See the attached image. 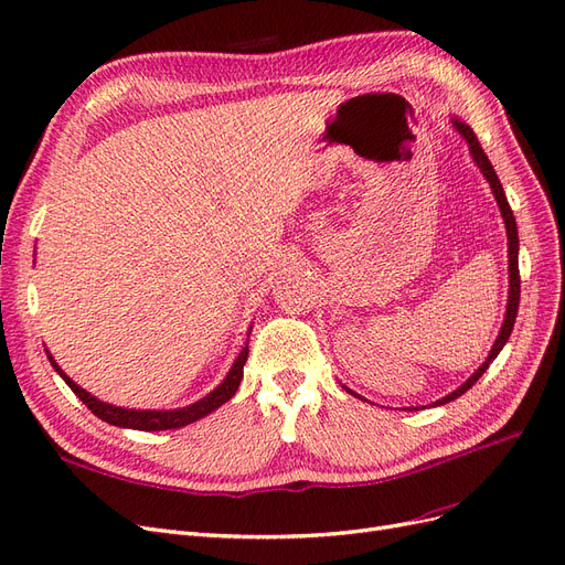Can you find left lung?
<instances>
[{
	"instance_id": "obj_1",
	"label": "left lung",
	"mask_w": 565,
	"mask_h": 565,
	"mask_svg": "<svg viewBox=\"0 0 565 565\" xmlns=\"http://www.w3.org/2000/svg\"><path fill=\"white\" fill-rule=\"evenodd\" d=\"M450 121H452V127L459 131V136H461L466 142H469V152H471V157H473L476 166L480 168V173H482V175H484V180L489 182V186H492V193H494V199H497V205H499V210H501L503 224H505V233H508V275H510V281H508V284H510V288H508L505 318H503L501 330H499V337H497V341H494L492 351H489L487 360L478 366V370H476L469 379H466V383H461L455 392H450V395H446L444 399L434 402V406L448 404V402H452V399L461 397L466 390L476 385V381H478V379L489 370V364H492V362L497 360V355H499V353H501V349L505 347V341H508V337H510V332H512V328H514V318H518V309H520V263H518V254H520V237H518V222H514L512 210H510L508 199H505V193H503V186H501V182H499V178H497V170H494L492 161L487 159V154H484V150L480 147V142H478V138H476V134H473V129H471L469 125H463V121H461V119H457V117H452ZM343 390H347L349 395H353V397L362 399V397L358 395V392H353L351 387L343 385ZM362 402H366V399H362Z\"/></svg>"
}]
</instances>
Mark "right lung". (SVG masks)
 <instances>
[{
  "label": "right lung",
  "instance_id": "add662e5",
  "mask_svg": "<svg viewBox=\"0 0 565 565\" xmlns=\"http://www.w3.org/2000/svg\"><path fill=\"white\" fill-rule=\"evenodd\" d=\"M252 334V332H247ZM247 355H249V339L247 343H244L239 355L235 358L233 366L228 370L226 379L218 383L210 395H205L203 399L193 402L184 408H173V411H136V408H121V406H113V404H106V402H99L96 397H92L87 390H83L78 383H73L64 372L62 366L55 362V358L47 353V360H51L53 370L64 379V383L73 390V395L81 397V402L96 415V418H102L104 423L108 425H115V427H127V429H140V431H163V429H178V427H184V425H191L195 420L205 418V415H210L212 411H216L218 406H224L235 392L239 387V381H242V370H244V362H247Z\"/></svg>",
  "mask_w": 565,
  "mask_h": 565
}]
</instances>
